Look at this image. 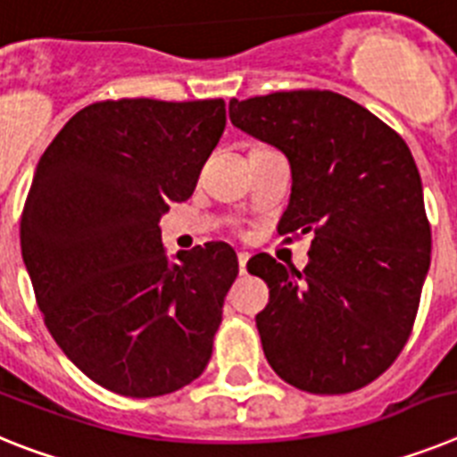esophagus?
Returning a JSON list of instances; mask_svg holds the SVG:
<instances>
[{"instance_id": "obj_1", "label": "esophagus", "mask_w": 457, "mask_h": 457, "mask_svg": "<svg viewBox=\"0 0 457 457\" xmlns=\"http://www.w3.org/2000/svg\"><path fill=\"white\" fill-rule=\"evenodd\" d=\"M237 257H239V271L245 273V264H248V257L251 255H248V253H239Z\"/></svg>"}]
</instances>
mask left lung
I'll use <instances>...</instances> for the list:
<instances>
[{
  "label": "left lung",
  "mask_w": 457,
  "mask_h": 457,
  "mask_svg": "<svg viewBox=\"0 0 457 457\" xmlns=\"http://www.w3.org/2000/svg\"><path fill=\"white\" fill-rule=\"evenodd\" d=\"M237 129L287 156L292 195L278 234H312L303 271L267 253L248 271L269 287L255 317L269 366L317 395L359 391L414 328L430 267V223L410 146L347 96L320 89L229 101Z\"/></svg>",
  "instance_id": "8db88e82"
}]
</instances>
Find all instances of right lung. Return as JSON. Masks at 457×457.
<instances>
[{
	"label": "right lung",
	"instance_id": "obj_1",
	"mask_svg": "<svg viewBox=\"0 0 457 457\" xmlns=\"http://www.w3.org/2000/svg\"><path fill=\"white\" fill-rule=\"evenodd\" d=\"M223 130V98L98 101L38 161L22 260L54 343L112 394H172L212 359L237 253L212 241L170 264L158 220L193 195Z\"/></svg>",
	"mask_w": 457,
	"mask_h": 457
}]
</instances>
